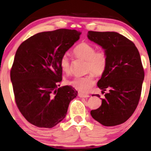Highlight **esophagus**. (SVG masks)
Listing matches in <instances>:
<instances>
[{
    "label": "esophagus",
    "instance_id": "34e87169",
    "mask_svg": "<svg viewBox=\"0 0 151 151\" xmlns=\"http://www.w3.org/2000/svg\"><path fill=\"white\" fill-rule=\"evenodd\" d=\"M78 96L81 98H88V97H90V96H89V95H87V94H83V93H79Z\"/></svg>",
    "mask_w": 151,
    "mask_h": 151
}]
</instances>
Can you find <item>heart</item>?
Returning a JSON list of instances; mask_svg holds the SVG:
<instances>
[{
    "label": "heart",
    "instance_id": "b5f03b06",
    "mask_svg": "<svg viewBox=\"0 0 151 151\" xmlns=\"http://www.w3.org/2000/svg\"><path fill=\"white\" fill-rule=\"evenodd\" d=\"M73 52L76 57L87 61L86 71L91 72L85 76H75L68 81V83L80 92H87L95 83L93 74L96 76H101L106 69L107 55L104 50L95 51L94 46L85 42L78 45L74 48ZM59 66L63 72L66 73H69L70 72L71 67L67 55L61 56L59 60Z\"/></svg>",
    "mask_w": 151,
    "mask_h": 151
}]
</instances>
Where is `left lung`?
Instances as JSON below:
<instances>
[{"mask_svg": "<svg viewBox=\"0 0 151 151\" xmlns=\"http://www.w3.org/2000/svg\"><path fill=\"white\" fill-rule=\"evenodd\" d=\"M87 37L101 46L108 57L107 68L97 86L102 92H109L91 115L104 126L118 125L132 116L140 99L144 79L140 55L134 42L118 33L90 31Z\"/></svg>", "mask_w": 151, "mask_h": 151, "instance_id": "8db88e82", "label": "left lung"}]
</instances>
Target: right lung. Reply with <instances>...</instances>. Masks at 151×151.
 Returning a JSON list of instances; mask_svg holds the SVG:
<instances>
[{"label": "right lung", "instance_id": "add662e5", "mask_svg": "<svg viewBox=\"0 0 151 151\" xmlns=\"http://www.w3.org/2000/svg\"><path fill=\"white\" fill-rule=\"evenodd\" d=\"M81 34L66 29L38 33L17 50L10 71L14 99L22 115L36 127L57 125L77 96L71 86L57 88L62 81L59 60Z\"/></svg>", "mask_w": 151, "mask_h": 151}]
</instances>
